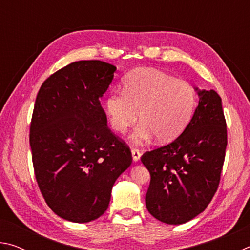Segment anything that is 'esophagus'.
Returning a JSON list of instances; mask_svg holds the SVG:
<instances>
[{"mask_svg": "<svg viewBox=\"0 0 250 250\" xmlns=\"http://www.w3.org/2000/svg\"><path fill=\"white\" fill-rule=\"evenodd\" d=\"M131 154H132L133 162H138V161L140 160V158H141V152L139 151L138 149H132V150H131Z\"/></svg>", "mask_w": 250, "mask_h": 250, "instance_id": "obj_1", "label": "esophagus"}]
</instances>
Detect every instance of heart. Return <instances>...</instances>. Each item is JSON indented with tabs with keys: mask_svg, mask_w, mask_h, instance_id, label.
Masks as SVG:
<instances>
[{
	"mask_svg": "<svg viewBox=\"0 0 250 250\" xmlns=\"http://www.w3.org/2000/svg\"><path fill=\"white\" fill-rule=\"evenodd\" d=\"M196 105V92L183 79L154 69L140 68L124 78L122 94L112 92L104 101L110 128L126 132L138 119L132 135L141 143L155 137L160 143L174 140L191 121Z\"/></svg>",
	"mask_w": 250,
	"mask_h": 250,
	"instance_id": "heart-1",
	"label": "heart"
}]
</instances>
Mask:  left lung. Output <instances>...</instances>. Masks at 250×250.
<instances>
[{
	"label": "left lung",
	"mask_w": 250,
	"mask_h": 250,
	"mask_svg": "<svg viewBox=\"0 0 250 250\" xmlns=\"http://www.w3.org/2000/svg\"><path fill=\"white\" fill-rule=\"evenodd\" d=\"M194 89L200 100L183 133L141 156L151 175L146 208L170 225L184 224L205 210L217 191L225 160L227 129L221 97L215 90Z\"/></svg>",
	"instance_id": "8db88e82"
}]
</instances>
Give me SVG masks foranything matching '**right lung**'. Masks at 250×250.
<instances>
[{
	"mask_svg": "<svg viewBox=\"0 0 250 250\" xmlns=\"http://www.w3.org/2000/svg\"><path fill=\"white\" fill-rule=\"evenodd\" d=\"M116 70L101 61L71 62L49 76L36 97L29 133L34 171L47 205L66 221L100 217L116 180L132 163L100 105Z\"/></svg>",
	"mask_w": 250,
	"mask_h": 250,
	"instance_id": "obj_1",
	"label": "right lung"
}]
</instances>
